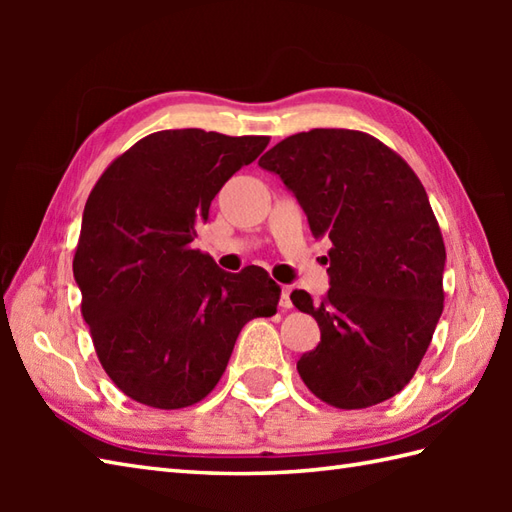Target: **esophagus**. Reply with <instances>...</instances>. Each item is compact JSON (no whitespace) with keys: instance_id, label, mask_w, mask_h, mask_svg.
<instances>
[{"instance_id":"esophagus-1","label":"esophagus","mask_w":512,"mask_h":512,"mask_svg":"<svg viewBox=\"0 0 512 512\" xmlns=\"http://www.w3.org/2000/svg\"><path fill=\"white\" fill-rule=\"evenodd\" d=\"M290 292H292V286H281V301H279V306H281V310H290V308H292V301H290Z\"/></svg>"}]
</instances>
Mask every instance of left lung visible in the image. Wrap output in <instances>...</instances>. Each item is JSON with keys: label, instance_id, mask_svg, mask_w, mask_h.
<instances>
[{"label": "left lung", "instance_id": "8db88e82", "mask_svg": "<svg viewBox=\"0 0 512 512\" xmlns=\"http://www.w3.org/2000/svg\"><path fill=\"white\" fill-rule=\"evenodd\" d=\"M297 195L314 237H330V290L292 303L321 341L297 361L303 383L336 409H365L405 387L444 308L447 250L416 173L356 129H310L259 158Z\"/></svg>", "mask_w": 512, "mask_h": 512}]
</instances>
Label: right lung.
I'll return each mask as SVG.
<instances>
[{"label": "right lung", "mask_w": 512, "mask_h": 512, "mask_svg": "<svg viewBox=\"0 0 512 512\" xmlns=\"http://www.w3.org/2000/svg\"><path fill=\"white\" fill-rule=\"evenodd\" d=\"M268 143L165 129L112 160L90 191L72 262L81 314L105 374L140 405L209 396L239 330L277 312L281 288L266 270L224 273L191 246L217 191Z\"/></svg>", "instance_id": "obj_1"}]
</instances>
